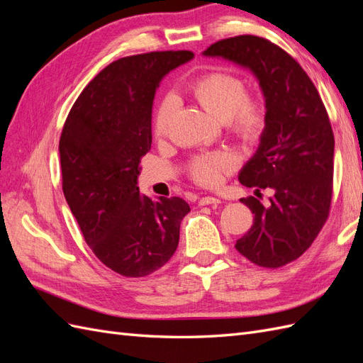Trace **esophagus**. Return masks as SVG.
Returning a JSON list of instances; mask_svg holds the SVG:
<instances>
[{
    "instance_id": "34e87169",
    "label": "esophagus",
    "mask_w": 363,
    "mask_h": 363,
    "mask_svg": "<svg viewBox=\"0 0 363 363\" xmlns=\"http://www.w3.org/2000/svg\"><path fill=\"white\" fill-rule=\"evenodd\" d=\"M219 203H221V200L219 199H215V196H203V199H200V201H199V204L200 206H218Z\"/></svg>"
}]
</instances>
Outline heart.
Listing matches in <instances>:
<instances>
[{
	"mask_svg": "<svg viewBox=\"0 0 363 363\" xmlns=\"http://www.w3.org/2000/svg\"><path fill=\"white\" fill-rule=\"evenodd\" d=\"M189 92L208 113L225 121L228 130L244 144H257L268 127V108L260 95H247V84L239 75L212 71L189 83ZM177 103L172 96L163 98L152 118V135L162 139L168 135ZM235 168V159L225 151L195 157L189 174L195 183L206 188L219 184L224 174Z\"/></svg>",
	"mask_w": 363,
	"mask_h": 363,
	"instance_id": "1",
	"label": "heart"
}]
</instances>
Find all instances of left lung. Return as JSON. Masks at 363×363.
<instances>
[{
    "mask_svg": "<svg viewBox=\"0 0 363 363\" xmlns=\"http://www.w3.org/2000/svg\"><path fill=\"white\" fill-rule=\"evenodd\" d=\"M223 57L256 75L268 108V127L239 182L256 188L240 199L255 213L236 250L263 268H280L312 245L330 212L335 138L315 84L289 54L259 36H235L204 52ZM270 204L259 203L261 191Z\"/></svg>",
    "mask_w": 363,
    "mask_h": 363,
    "instance_id": "1",
    "label": "left lung"
}]
</instances>
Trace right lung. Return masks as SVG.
<instances>
[{
	"mask_svg": "<svg viewBox=\"0 0 363 363\" xmlns=\"http://www.w3.org/2000/svg\"><path fill=\"white\" fill-rule=\"evenodd\" d=\"M192 51H152L112 62L87 84L65 121L59 151L65 199L86 244L107 268L145 277L177 250L179 196L152 201L138 188L151 148L152 100L160 80Z\"/></svg>",
	"mask_w": 363,
	"mask_h": 363,
	"instance_id": "right-lung-1",
	"label": "right lung"
}]
</instances>
